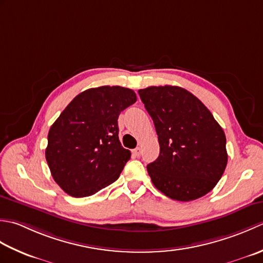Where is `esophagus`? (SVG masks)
I'll return each mask as SVG.
<instances>
[{
    "instance_id": "1",
    "label": "esophagus",
    "mask_w": 263,
    "mask_h": 263,
    "mask_svg": "<svg viewBox=\"0 0 263 263\" xmlns=\"http://www.w3.org/2000/svg\"><path fill=\"white\" fill-rule=\"evenodd\" d=\"M133 154L135 155V157H139V155L142 154V149H141V147H136V148H134V149H133Z\"/></svg>"
}]
</instances>
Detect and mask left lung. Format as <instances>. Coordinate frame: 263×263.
Here are the masks:
<instances>
[{"label": "left lung", "instance_id": "obj_1", "mask_svg": "<svg viewBox=\"0 0 263 263\" xmlns=\"http://www.w3.org/2000/svg\"><path fill=\"white\" fill-rule=\"evenodd\" d=\"M138 94L154 122L160 154L147 164L153 185L170 199L208 194L227 165L226 136L196 96L178 86H151Z\"/></svg>", "mask_w": 263, "mask_h": 263}]
</instances>
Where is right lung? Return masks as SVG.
<instances>
[{
	"label": "right lung",
	"mask_w": 263,
	"mask_h": 263,
	"mask_svg": "<svg viewBox=\"0 0 263 263\" xmlns=\"http://www.w3.org/2000/svg\"><path fill=\"white\" fill-rule=\"evenodd\" d=\"M136 100L129 88H89L51 126L45 158L53 179L67 194L90 196L119 178L132 153L121 146L118 117Z\"/></svg>",
	"instance_id": "1"
}]
</instances>
